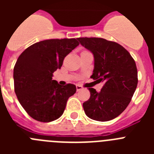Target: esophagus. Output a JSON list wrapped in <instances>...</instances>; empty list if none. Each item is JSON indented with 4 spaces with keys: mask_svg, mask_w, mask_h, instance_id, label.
Instances as JSON below:
<instances>
[{
    "mask_svg": "<svg viewBox=\"0 0 154 154\" xmlns=\"http://www.w3.org/2000/svg\"><path fill=\"white\" fill-rule=\"evenodd\" d=\"M83 89L82 88V86L80 85H76V89H77V91H79V90H82V89Z\"/></svg>",
    "mask_w": 154,
    "mask_h": 154,
    "instance_id": "1",
    "label": "esophagus"
}]
</instances>
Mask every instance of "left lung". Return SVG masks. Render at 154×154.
<instances>
[{"mask_svg":"<svg viewBox=\"0 0 154 154\" xmlns=\"http://www.w3.org/2000/svg\"><path fill=\"white\" fill-rule=\"evenodd\" d=\"M94 56L91 78L104 82L100 92L89 88L90 98L82 104L88 117L96 121L115 119L126 109L138 83L135 61L124 48L101 38H79Z\"/></svg>","mask_w":154,"mask_h":154,"instance_id":"left-lung-1","label":"left lung"}]
</instances>
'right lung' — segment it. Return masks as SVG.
<instances>
[{"label": "right lung", "mask_w": 154, "mask_h": 154, "mask_svg": "<svg viewBox=\"0 0 154 154\" xmlns=\"http://www.w3.org/2000/svg\"><path fill=\"white\" fill-rule=\"evenodd\" d=\"M79 45L75 38L42 41L18 57L14 68V92L31 117L48 123L63 114L76 87L73 84L62 86L52 80L53 73L61 69L65 57Z\"/></svg>", "instance_id": "add662e5"}]
</instances>
